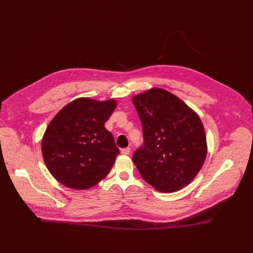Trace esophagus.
I'll use <instances>...</instances> for the list:
<instances>
[{
	"label": "esophagus",
	"instance_id": "esophagus-1",
	"mask_svg": "<svg viewBox=\"0 0 253 253\" xmlns=\"http://www.w3.org/2000/svg\"><path fill=\"white\" fill-rule=\"evenodd\" d=\"M129 153H130V149L129 148H125V149L121 150V154L122 155H129Z\"/></svg>",
	"mask_w": 253,
	"mask_h": 253
}]
</instances>
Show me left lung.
Returning <instances> with one entry per match:
<instances>
[{"instance_id":"obj_1","label":"left lung","mask_w":253,"mask_h":253,"mask_svg":"<svg viewBox=\"0 0 253 253\" xmlns=\"http://www.w3.org/2000/svg\"><path fill=\"white\" fill-rule=\"evenodd\" d=\"M143 130V147L132 157L154 189L172 193L193 181L207 156L203 123L176 95L154 87L132 97Z\"/></svg>"}]
</instances>
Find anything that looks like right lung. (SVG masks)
<instances>
[{
	"label": "right lung",
	"instance_id": "1",
	"mask_svg": "<svg viewBox=\"0 0 253 253\" xmlns=\"http://www.w3.org/2000/svg\"><path fill=\"white\" fill-rule=\"evenodd\" d=\"M117 100L79 97L55 115L42 138L46 167L58 182L87 190L103 179L120 151L104 127Z\"/></svg>",
	"mask_w": 253,
	"mask_h": 253
}]
</instances>
